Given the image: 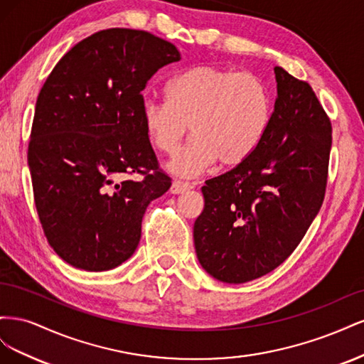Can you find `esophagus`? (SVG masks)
Segmentation results:
<instances>
[{
  "label": "esophagus",
  "instance_id": "obj_1",
  "mask_svg": "<svg viewBox=\"0 0 364 364\" xmlns=\"http://www.w3.org/2000/svg\"><path fill=\"white\" fill-rule=\"evenodd\" d=\"M190 188H191L190 183L182 182V181H173V183L170 186V193L171 194H181V193L188 191Z\"/></svg>",
  "mask_w": 364,
  "mask_h": 364
}]
</instances>
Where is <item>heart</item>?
<instances>
[{"label":"heart","mask_w":364,"mask_h":364,"mask_svg":"<svg viewBox=\"0 0 364 364\" xmlns=\"http://www.w3.org/2000/svg\"><path fill=\"white\" fill-rule=\"evenodd\" d=\"M167 97H146L141 118L150 142L165 155H173L190 126L193 138L167 165L183 178L215 161L222 168L246 162L272 121L269 87L249 73L199 65L173 77Z\"/></svg>","instance_id":"obj_1"}]
</instances>
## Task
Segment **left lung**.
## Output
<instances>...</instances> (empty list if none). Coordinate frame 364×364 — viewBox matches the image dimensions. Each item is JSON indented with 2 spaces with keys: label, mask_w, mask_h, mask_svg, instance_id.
Here are the masks:
<instances>
[{
  "label": "left lung",
  "mask_w": 364,
  "mask_h": 364,
  "mask_svg": "<svg viewBox=\"0 0 364 364\" xmlns=\"http://www.w3.org/2000/svg\"><path fill=\"white\" fill-rule=\"evenodd\" d=\"M274 79L278 95L258 149L202 186L197 259L226 284L261 278L287 259L325 197L331 123L306 82L281 67Z\"/></svg>",
  "instance_id": "obj_1"
}]
</instances>
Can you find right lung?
Returning a JSON list of instances; mask_svg holds the SVG:
<instances>
[{
    "label": "right lung",
    "instance_id": "1",
    "mask_svg": "<svg viewBox=\"0 0 364 364\" xmlns=\"http://www.w3.org/2000/svg\"><path fill=\"white\" fill-rule=\"evenodd\" d=\"M181 60L149 31L109 28L74 46L38 95L28 167L50 246L70 266L105 272L138 247L141 222L171 179L141 118L147 82ZM134 172L142 181L129 180Z\"/></svg>",
    "mask_w": 364,
    "mask_h": 364
}]
</instances>
